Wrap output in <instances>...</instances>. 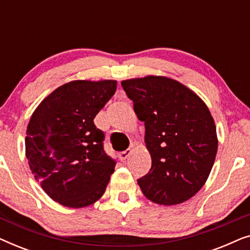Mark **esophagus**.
I'll use <instances>...</instances> for the list:
<instances>
[{
    "instance_id": "1",
    "label": "esophagus",
    "mask_w": 250,
    "mask_h": 250,
    "mask_svg": "<svg viewBox=\"0 0 250 250\" xmlns=\"http://www.w3.org/2000/svg\"><path fill=\"white\" fill-rule=\"evenodd\" d=\"M132 152H133V150L132 149H127V150H125V151H123V152H121L118 155V157H119V159L121 160H126L128 158L129 156L132 155Z\"/></svg>"
}]
</instances>
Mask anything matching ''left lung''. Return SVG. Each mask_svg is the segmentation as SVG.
I'll return each instance as SVG.
<instances>
[{"label": "left lung", "mask_w": 250, "mask_h": 250, "mask_svg": "<svg viewBox=\"0 0 250 250\" xmlns=\"http://www.w3.org/2000/svg\"><path fill=\"white\" fill-rule=\"evenodd\" d=\"M151 156L138 180L152 203L173 206L192 198L209 176L217 153L216 126L203 99L179 81L148 75L122 81Z\"/></svg>", "instance_id": "8db88e82"}]
</instances>
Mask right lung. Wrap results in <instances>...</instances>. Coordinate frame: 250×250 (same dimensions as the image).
Instances as JSON below:
<instances>
[{
  "label": "right lung",
  "instance_id": "1",
  "mask_svg": "<svg viewBox=\"0 0 250 250\" xmlns=\"http://www.w3.org/2000/svg\"><path fill=\"white\" fill-rule=\"evenodd\" d=\"M117 81H71L41 101L27 126L29 168L47 196L83 208L104 193L116 163L104 151L93 119L110 100Z\"/></svg>",
  "mask_w": 250,
  "mask_h": 250
}]
</instances>
